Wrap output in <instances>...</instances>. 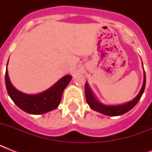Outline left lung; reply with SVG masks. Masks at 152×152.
I'll use <instances>...</instances> for the list:
<instances>
[{"instance_id":"left-lung-1","label":"left lung","mask_w":152,"mask_h":152,"mask_svg":"<svg viewBox=\"0 0 152 152\" xmlns=\"http://www.w3.org/2000/svg\"><path fill=\"white\" fill-rule=\"evenodd\" d=\"M145 84H146V75H145V72H144V83L142 86V88L140 93L138 94L137 97L135 98L134 99L132 100L129 102H127L125 104L122 105H118V106H106L103 104L100 103L99 102L96 100L94 95H93L91 91L88 87V83H85V95H86V99L87 102L90 106V107L92 110L95 111H98L101 113H103L105 115L107 116H119L124 113H127L128 111L132 110L137 102L140 99L144 91V88H145Z\"/></svg>"}]
</instances>
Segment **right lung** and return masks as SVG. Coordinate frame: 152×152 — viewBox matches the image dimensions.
Masks as SVG:
<instances>
[{
	"label": "right lung",
	"instance_id": "obj_1",
	"mask_svg": "<svg viewBox=\"0 0 152 152\" xmlns=\"http://www.w3.org/2000/svg\"><path fill=\"white\" fill-rule=\"evenodd\" d=\"M71 80V76H64L46 91L37 95H27L17 91L12 85L7 69L5 72V84L8 95L18 107L31 114H42L57 108L61 100L62 93Z\"/></svg>",
	"mask_w": 152,
	"mask_h": 152
}]
</instances>
